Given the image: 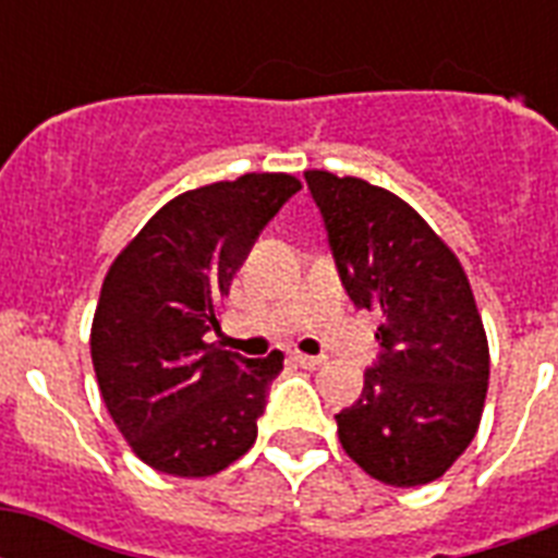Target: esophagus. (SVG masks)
Returning <instances> with one entry per match:
<instances>
[{
	"label": "esophagus",
	"mask_w": 558,
	"mask_h": 558,
	"mask_svg": "<svg viewBox=\"0 0 558 558\" xmlns=\"http://www.w3.org/2000/svg\"><path fill=\"white\" fill-rule=\"evenodd\" d=\"M292 362L301 367H306V371H315V367L324 365L322 356H306V353H292Z\"/></svg>",
	"instance_id": "1"
}]
</instances>
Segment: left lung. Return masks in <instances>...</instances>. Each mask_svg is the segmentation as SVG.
Here are the masks:
<instances>
[{
  "instance_id": "obj_1",
  "label": "left lung",
  "mask_w": 558,
  "mask_h": 558,
  "mask_svg": "<svg viewBox=\"0 0 558 558\" xmlns=\"http://www.w3.org/2000/svg\"><path fill=\"white\" fill-rule=\"evenodd\" d=\"M341 287L379 315V356L339 440L367 475L420 486L466 451L481 423L489 344L466 271L397 193L365 179L306 170Z\"/></svg>"
}]
</instances>
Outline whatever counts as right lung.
I'll return each mask as SVG.
<instances>
[{
	"label": "right lung",
	"instance_id": "1",
	"mask_svg": "<svg viewBox=\"0 0 558 558\" xmlns=\"http://www.w3.org/2000/svg\"><path fill=\"white\" fill-rule=\"evenodd\" d=\"M301 191L287 173L170 199L109 266L92 322V365L118 432L156 472L208 477L257 440L283 353L208 344L219 301L275 214Z\"/></svg>",
	"mask_w": 558,
	"mask_h": 558
}]
</instances>
